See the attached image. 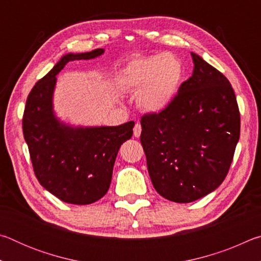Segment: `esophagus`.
<instances>
[{"label": "esophagus", "instance_id": "34e87169", "mask_svg": "<svg viewBox=\"0 0 261 261\" xmlns=\"http://www.w3.org/2000/svg\"><path fill=\"white\" fill-rule=\"evenodd\" d=\"M140 134H141V125L139 124V123H136L135 127H134V136L138 138V137L140 136Z\"/></svg>", "mask_w": 261, "mask_h": 261}]
</instances>
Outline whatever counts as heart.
I'll list each match as a JSON object with an SVG mask.
<instances>
[{
  "mask_svg": "<svg viewBox=\"0 0 261 261\" xmlns=\"http://www.w3.org/2000/svg\"><path fill=\"white\" fill-rule=\"evenodd\" d=\"M184 77V65L169 53L135 57L117 77L122 90L137 92V106L144 112L165 110L177 95Z\"/></svg>",
  "mask_w": 261,
  "mask_h": 261,
  "instance_id": "1",
  "label": "heart"
}]
</instances>
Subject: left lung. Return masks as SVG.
Segmentation results:
<instances>
[{
  "instance_id": "left-lung-1",
  "label": "left lung",
  "mask_w": 261,
  "mask_h": 261,
  "mask_svg": "<svg viewBox=\"0 0 261 261\" xmlns=\"http://www.w3.org/2000/svg\"><path fill=\"white\" fill-rule=\"evenodd\" d=\"M191 56L192 76L173 102L140 120L153 187L175 202H191L218 189L240 139V109L230 83L199 55Z\"/></svg>"
}]
</instances>
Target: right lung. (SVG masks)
Here are the masks:
<instances>
[{
  "mask_svg": "<svg viewBox=\"0 0 261 261\" xmlns=\"http://www.w3.org/2000/svg\"><path fill=\"white\" fill-rule=\"evenodd\" d=\"M103 53L98 48L62 56L26 100L23 134L34 174L47 191L68 204L88 205L107 193L118 149L134 134L132 121L118 126H72L54 114L56 74L70 61L95 59Z\"/></svg>",
  "mask_w": 261,
  "mask_h": 261,
  "instance_id": "add662e5",
  "label": "right lung"
}]
</instances>
